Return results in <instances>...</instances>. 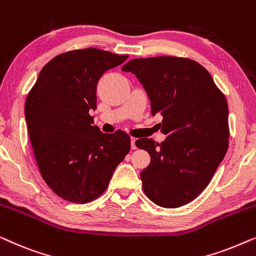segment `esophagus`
Instances as JSON below:
<instances>
[{
	"mask_svg": "<svg viewBox=\"0 0 256 256\" xmlns=\"http://www.w3.org/2000/svg\"><path fill=\"white\" fill-rule=\"evenodd\" d=\"M130 146H132V150L138 148V146H136V138H130Z\"/></svg>",
	"mask_w": 256,
	"mask_h": 256,
	"instance_id": "esophagus-1",
	"label": "esophagus"
}]
</instances>
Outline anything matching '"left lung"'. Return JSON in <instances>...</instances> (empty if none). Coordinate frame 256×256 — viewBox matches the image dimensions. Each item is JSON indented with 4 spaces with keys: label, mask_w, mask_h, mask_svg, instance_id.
I'll use <instances>...</instances> for the list:
<instances>
[{
    "label": "left lung",
    "mask_w": 256,
    "mask_h": 256,
    "mask_svg": "<svg viewBox=\"0 0 256 256\" xmlns=\"http://www.w3.org/2000/svg\"><path fill=\"white\" fill-rule=\"evenodd\" d=\"M142 82L152 114L163 118V142L138 138L150 155L141 171L146 197L166 208L183 206L202 194L228 149V106L204 66L190 58H138L122 66Z\"/></svg>",
    "instance_id": "left-lung-1"
}]
</instances>
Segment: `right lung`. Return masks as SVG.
<instances>
[{"instance_id":"1","label":"right lung","mask_w":256,"mask_h":256,"mask_svg":"<svg viewBox=\"0 0 256 256\" xmlns=\"http://www.w3.org/2000/svg\"><path fill=\"white\" fill-rule=\"evenodd\" d=\"M127 58L96 48L64 52L42 68L28 94L24 112L38 169L65 200L100 197L130 150L128 134L101 132L90 114L99 79Z\"/></svg>"}]
</instances>
